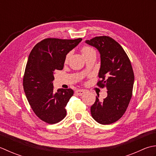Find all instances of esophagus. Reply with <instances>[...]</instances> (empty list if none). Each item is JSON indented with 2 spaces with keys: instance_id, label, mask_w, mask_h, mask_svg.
<instances>
[{
  "instance_id": "esophagus-1",
  "label": "esophagus",
  "mask_w": 156,
  "mask_h": 156,
  "mask_svg": "<svg viewBox=\"0 0 156 156\" xmlns=\"http://www.w3.org/2000/svg\"><path fill=\"white\" fill-rule=\"evenodd\" d=\"M84 93H85V91L82 90H77L75 91V94L78 95V96H82Z\"/></svg>"
}]
</instances>
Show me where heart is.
Wrapping results in <instances>:
<instances>
[{"label": "heart", "instance_id": "1", "mask_svg": "<svg viewBox=\"0 0 156 156\" xmlns=\"http://www.w3.org/2000/svg\"><path fill=\"white\" fill-rule=\"evenodd\" d=\"M81 51L83 56L85 58L91 55L96 54V51H95V50L93 48L89 47V46H83L82 48ZM70 56H71V53H68L65 57V63L68 62L70 58Z\"/></svg>", "mask_w": 156, "mask_h": 156}]
</instances>
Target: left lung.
Here are the masks:
<instances>
[{"mask_svg": "<svg viewBox=\"0 0 156 156\" xmlns=\"http://www.w3.org/2000/svg\"><path fill=\"white\" fill-rule=\"evenodd\" d=\"M100 55L101 65L98 86L107 89L108 96L102 101L96 96L91 106L93 119L101 125H110L119 120L131 99L134 73L131 63L122 47L109 36H99L86 40Z\"/></svg>", "mask_w": 156, "mask_h": 156, "instance_id": "obj_1", "label": "left lung"}]
</instances>
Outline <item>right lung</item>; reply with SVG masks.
I'll return each mask as SVG.
<instances>
[{
    "label": "right lung",
    "instance_id": "1",
    "mask_svg": "<svg viewBox=\"0 0 156 156\" xmlns=\"http://www.w3.org/2000/svg\"><path fill=\"white\" fill-rule=\"evenodd\" d=\"M81 40L46 38L33 48L28 57L24 91L34 113L45 122L57 123L66 115L65 107L74 92L71 89L54 90V73L63 69L66 55Z\"/></svg>",
    "mask_w": 156,
    "mask_h": 156
}]
</instances>
